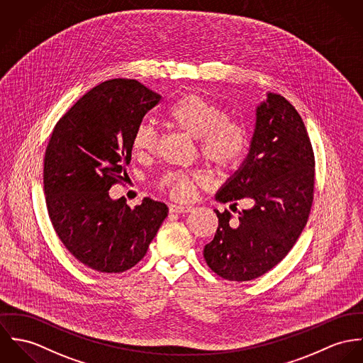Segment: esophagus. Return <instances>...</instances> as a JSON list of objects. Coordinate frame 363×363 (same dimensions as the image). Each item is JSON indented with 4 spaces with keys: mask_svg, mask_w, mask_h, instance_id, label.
I'll return each instance as SVG.
<instances>
[{
    "mask_svg": "<svg viewBox=\"0 0 363 363\" xmlns=\"http://www.w3.org/2000/svg\"><path fill=\"white\" fill-rule=\"evenodd\" d=\"M171 213H189L192 211V206H184V204H169Z\"/></svg>",
    "mask_w": 363,
    "mask_h": 363,
    "instance_id": "1",
    "label": "esophagus"
}]
</instances>
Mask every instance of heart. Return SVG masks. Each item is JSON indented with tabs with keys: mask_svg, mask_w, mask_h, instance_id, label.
<instances>
[{
	"mask_svg": "<svg viewBox=\"0 0 363 363\" xmlns=\"http://www.w3.org/2000/svg\"><path fill=\"white\" fill-rule=\"evenodd\" d=\"M172 126L196 138L204 162L218 171H230L241 164L249 150V132L238 120L224 118L223 110L198 93H185L167 111ZM159 135L152 123H139L132 133V147L138 155H153ZM204 182L201 172L172 169L156 181V186L178 201L191 199Z\"/></svg>",
	"mask_w": 363,
	"mask_h": 363,
	"instance_id": "1",
	"label": "heart"
}]
</instances>
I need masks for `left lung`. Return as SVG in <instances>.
Returning <instances> with one entry per match:
<instances>
[{
    "mask_svg": "<svg viewBox=\"0 0 363 363\" xmlns=\"http://www.w3.org/2000/svg\"><path fill=\"white\" fill-rule=\"evenodd\" d=\"M315 155L295 107L281 94L269 93L256 111L250 152L241 169L217 194V201L238 206V218L224 210L213 241L203 249L207 266L230 281L255 280L292 249L313 203Z\"/></svg>",
    "mask_w": 363,
    "mask_h": 363,
    "instance_id": "left-lung-1",
    "label": "left lung"
}]
</instances>
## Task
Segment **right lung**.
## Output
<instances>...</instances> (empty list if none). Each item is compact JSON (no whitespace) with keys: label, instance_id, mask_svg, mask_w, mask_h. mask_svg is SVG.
Masks as SVG:
<instances>
[{"label":"right lung","instance_id":"add662e5","mask_svg":"<svg viewBox=\"0 0 363 363\" xmlns=\"http://www.w3.org/2000/svg\"><path fill=\"white\" fill-rule=\"evenodd\" d=\"M162 96L135 79L93 87L57 122L44 156V195L52 227L64 246L99 273H122L138 264L168 208L145 198L130 208L111 201L130 162L132 133Z\"/></svg>","mask_w":363,"mask_h":363}]
</instances>
